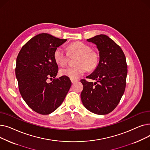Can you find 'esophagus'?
Returning a JSON list of instances; mask_svg holds the SVG:
<instances>
[{"label": "esophagus", "instance_id": "esophagus-1", "mask_svg": "<svg viewBox=\"0 0 150 150\" xmlns=\"http://www.w3.org/2000/svg\"><path fill=\"white\" fill-rule=\"evenodd\" d=\"M78 80H74V79H71V82H72V83H75V82H76Z\"/></svg>", "mask_w": 150, "mask_h": 150}]
</instances>
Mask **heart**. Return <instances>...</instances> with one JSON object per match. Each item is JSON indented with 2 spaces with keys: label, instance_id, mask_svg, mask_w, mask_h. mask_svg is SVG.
Here are the masks:
<instances>
[{
  "label": "heart",
  "instance_id": "obj_1",
  "mask_svg": "<svg viewBox=\"0 0 150 150\" xmlns=\"http://www.w3.org/2000/svg\"><path fill=\"white\" fill-rule=\"evenodd\" d=\"M68 53L62 47H58L54 52L53 58L57 64L61 66L67 64L69 54L78 56L75 67H67L60 69L59 74L62 76L75 80L84 75L88 69L93 70L97 65L98 57L94 52L91 51V47L81 42H75L70 44L67 47Z\"/></svg>",
  "mask_w": 150,
  "mask_h": 150
}]
</instances>
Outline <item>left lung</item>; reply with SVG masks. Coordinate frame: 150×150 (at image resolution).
<instances>
[{
	"instance_id": "1",
	"label": "left lung",
	"mask_w": 150,
	"mask_h": 150,
	"mask_svg": "<svg viewBox=\"0 0 150 150\" xmlns=\"http://www.w3.org/2000/svg\"><path fill=\"white\" fill-rule=\"evenodd\" d=\"M87 41L96 45L99 62L87 76L96 82L81 80L83 84L81 99L89 111L105 115L116 108L124 93L128 73L127 61L120 47L108 36L97 35Z\"/></svg>"
}]
</instances>
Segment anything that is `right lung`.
<instances>
[{"mask_svg":"<svg viewBox=\"0 0 150 150\" xmlns=\"http://www.w3.org/2000/svg\"><path fill=\"white\" fill-rule=\"evenodd\" d=\"M66 41L48 33L39 34L30 39L18 55L15 73L19 92L27 105L37 113L47 115L55 111L72 85L67 76L54 78L58 66L54 52ZM53 77L51 83H47Z\"/></svg>","mask_w":150,"mask_h":150,"instance_id":"obj_1","label":"right lung"}]
</instances>
